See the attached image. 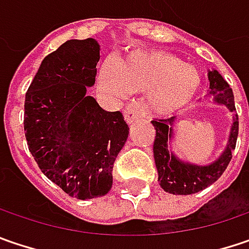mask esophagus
<instances>
[{
    "label": "esophagus",
    "mask_w": 249,
    "mask_h": 249,
    "mask_svg": "<svg viewBox=\"0 0 249 249\" xmlns=\"http://www.w3.org/2000/svg\"><path fill=\"white\" fill-rule=\"evenodd\" d=\"M142 115H143V114H142V110H141V104H139V103H131V104H128V106L125 107L124 118L128 124H132V123H135V121H137V120H139Z\"/></svg>",
    "instance_id": "34e87169"
}]
</instances>
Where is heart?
I'll return each mask as SVG.
<instances>
[{
    "mask_svg": "<svg viewBox=\"0 0 249 249\" xmlns=\"http://www.w3.org/2000/svg\"><path fill=\"white\" fill-rule=\"evenodd\" d=\"M104 94L125 98L129 93H148L146 108L156 115H172L184 108L197 95L201 74L197 67L160 51L131 53L118 67L104 63L97 74Z\"/></svg>",
    "mask_w": 249,
    "mask_h": 249,
    "instance_id": "b5f03b06",
    "label": "heart"
}]
</instances>
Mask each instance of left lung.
<instances>
[{
	"mask_svg": "<svg viewBox=\"0 0 249 249\" xmlns=\"http://www.w3.org/2000/svg\"><path fill=\"white\" fill-rule=\"evenodd\" d=\"M210 90L209 95L218 106H224L228 111L234 112V94L221 74L217 70H209ZM176 117L168 120L152 121L156 129L154 142L155 165L158 169V180L160 187L172 195H193L204 190L207 186L214 183L228 166L232 151L235 149V142L238 137V115L232 114V124L227 141L226 149L214 162L207 165H197L187 160H182L170 149V142L175 138L173 125Z\"/></svg>",
	"mask_w": 249,
	"mask_h": 249,
	"instance_id": "left-lung-1",
	"label": "left lung"
}]
</instances>
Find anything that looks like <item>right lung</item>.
Segmentation results:
<instances>
[{"mask_svg":"<svg viewBox=\"0 0 249 249\" xmlns=\"http://www.w3.org/2000/svg\"><path fill=\"white\" fill-rule=\"evenodd\" d=\"M100 45L71 39L48 54L25 95L23 129L42 173L69 196L101 197L129 128L120 111L103 110L94 86Z\"/></svg>","mask_w":249,"mask_h":249,"instance_id":"1","label":"right lung"}]
</instances>
